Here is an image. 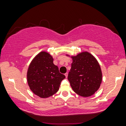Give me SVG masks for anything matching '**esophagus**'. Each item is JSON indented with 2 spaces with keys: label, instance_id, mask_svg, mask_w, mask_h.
Returning a JSON list of instances; mask_svg holds the SVG:
<instances>
[{
  "label": "esophagus",
  "instance_id": "34e87169",
  "mask_svg": "<svg viewBox=\"0 0 126 126\" xmlns=\"http://www.w3.org/2000/svg\"><path fill=\"white\" fill-rule=\"evenodd\" d=\"M68 73H65V74H64V75H65V77L66 78H67V77H68Z\"/></svg>",
  "mask_w": 126,
  "mask_h": 126
}]
</instances>
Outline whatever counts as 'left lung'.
Masks as SVG:
<instances>
[{
    "instance_id": "obj_1",
    "label": "left lung",
    "mask_w": 126,
    "mask_h": 126,
    "mask_svg": "<svg viewBox=\"0 0 126 126\" xmlns=\"http://www.w3.org/2000/svg\"><path fill=\"white\" fill-rule=\"evenodd\" d=\"M73 62L68 79L75 93L89 97L99 89L102 80L101 67L97 59L88 52L72 57Z\"/></svg>"
}]
</instances>
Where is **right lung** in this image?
I'll list each match as a JSON object with an SVG mask.
<instances>
[{
	"label": "right lung",
	"instance_id": "1",
	"mask_svg": "<svg viewBox=\"0 0 126 126\" xmlns=\"http://www.w3.org/2000/svg\"><path fill=\"white\" fill-rule=\"evenodd\" d=\"M65 78L53 63L51 55L40 52L30 64L27 81L31 90L41 98L50 97L57 92L62 80Z\"/></svg>",
	"mask_w": 126,
	"mask_h": 126
}]
</instances>
